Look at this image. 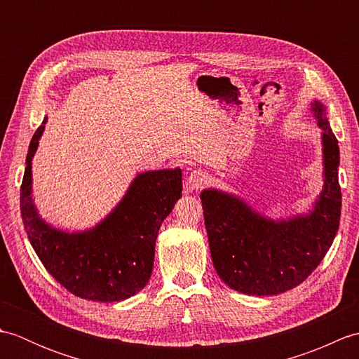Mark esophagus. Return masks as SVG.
Masks as SVG:
<instances>
[{
	"instance_id": "1",
	"label": "esophagus",
	"mask_w": 359,
	"mask_h": 359,
	"mask_svg": "<svg viewBox=\"0 0 359 359\" xmlns=\"http://www.w3.org/2000/svg\"><path fill=\"white\" fill-rule=\"evenodd\" d=\"M207 182H208V174L202 171V170H196L188 175L187 187L189 189H196V191H197V189H201V188L207 185Z\"/></svg>"
}]
</instances>
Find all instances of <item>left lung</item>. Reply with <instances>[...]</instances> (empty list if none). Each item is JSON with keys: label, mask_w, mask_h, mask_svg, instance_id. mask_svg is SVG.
I'll use <instances>...</instances> for the list:
<instances>
[{"label": "left lung", "mask_w": 359, "mask_h": 359, "mask_svg": "<svg viewBox=\"0 0 359 359\" xmlns=\"http://www.w3.org/2000/svg\"><path fill=\"white\" fill-rule=\"evenodd\" d=\"M313 111L324 131L325 179L310 215L273 222L231 194L217 189L201 194L212 264L219 278L236 292L270 296L302 284L321 264L338 233L339 147L324 106L315 102Z\"/></svg>", "instance_id": "1"}]
</instances>
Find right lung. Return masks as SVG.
<instances>
[{"instance_id":"right-lung-1","label":"right lung","mask_w":359,"mask_h":359,"mask_svg":"<svg viewBox=\"0 0 359 359\" xmlns=\"http://www.w3.org/2000/svg\"><path fill=\"white\" fill-rule=\"evenodd\" d=\"M46 118L29 144L20 189L22 224L44 269L75 296L116 302L147 285L154 264L158 228L182 196V171L139 174L117 208L93 230L65 233L40 219L32 203V162Z\"/></svg>"}]
</instances>
